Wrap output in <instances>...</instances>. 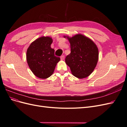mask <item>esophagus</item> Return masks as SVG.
I'll return each instance as SVG.
<instances>
[{
    "mask_svg": "<svg viewBox=\"0 0 127 127\" xmlns=\"http://www.w3.org/2000/svg\"><path fill=\"white\" fill-rule=\"evenodd\" d=\"M60 59L61 60H64V56H61L60 57Z\"/></svg>",
    "mask_w": 127,
    "mask_h": 127,
    "instance_id": "1",
    "label": "esophagus"
}]
</instances>
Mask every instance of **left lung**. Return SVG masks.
I'll use <instances>...</instances> for the list:
<instances>
[{"label":"left lung","instance_id":"1","mask_svg":"<svg viewBox=\"0 0 127 127\" xmlns=\"http://www.w3.org/2000/svg\"><path fill=\"white\" fill-rule=\"evenodd\" d=\"M64 37H66L70 44L71 52L66 57L65 62L70 67L71 74L79 79L87 77L94 71L98 62L97 45L82 34Z\"/></svg>","mask_w":127,"mask_h":127}]
</instances>
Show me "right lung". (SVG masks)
Here are the masks:
<instances>
[{
	"mask_svg": "<svg viewBox=\"0 0 127 127\" xmlns=\"http://www.w3.org/2000/svg\"><path fill=\"white\" fill-rule=\"evenodd\" d=\"M53 40L50 36H41L32 42L26 51V60L31 70L37 77L46 79L55 71L59 57L55 56L51 48Z\"/></svg>",
	"mask_w": 127,
	"mask_h": 127,
	"instance_id": "add662e5",
	"label": "right lung"
}]
</instances>
